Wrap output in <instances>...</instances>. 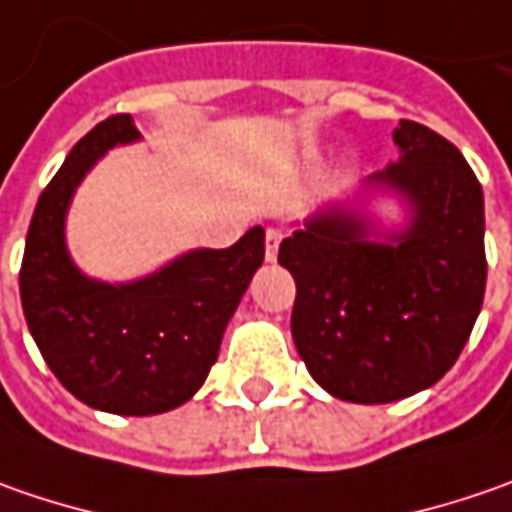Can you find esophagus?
Returning a JSON list of instances; mask_svg holds the SVG:
<instances>
[{
	"label": "esophagus",
	"instance_id": "esophagus-1",
	"mask_svg": "<svg viewBox=\"0 0 512 512\" xmlns=\"http://www.w3.org/2000/svg\"><path fill=\"white\" fill-rule=\"evenodd\" d=\"M279 245H282V233L270 227V230L265 233V259L267 262H276V256H279Z\"/></svg>",
	"mask_w": 512,
	"mask_h": 512
}]
</instances>
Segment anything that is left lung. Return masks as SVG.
Instances as JSON below:
<instances>
[{
	"label": "left lung",
	"instance_id": "8db88e82",
	"mask_svg": "<svg viewBox=\"0 0 512 512\" xmlns=\"http://www.w3.org/2000/svg\"><path fill=\"white\" fill-rule=\"evenodd\" d=\"M399 159L293 222L279 265L296 282L293 344L333 399L387 404L456 364L487 282L484 193L436 130L402 119ZM387 201L397 207L383 213Z\"/></svg>",
	"mask_w": 512,
	"mask_h": 512
}]
</instances>
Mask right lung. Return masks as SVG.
Wrapping results in <instances>:
<instances>
[{"label": "right lung", "instance_id": "1", "mask_svg": "<svg viewBox=\"0 0 512 512\" xmlns=\"http://www.w3.org/2000/svg\"><path fill=\"white\" fill-rule=\"evenodd\" d=\"M142 142L128 113L85 133L39 196L19 273L30 336L79 402L116 416L182 407L205 384L227 322L265 262V230L225 250L193 247L128 282L88 276L68 247V210L108 150Z\"/></svg>", "mask_w": 512, "mask_h": 512}]
</instances>
